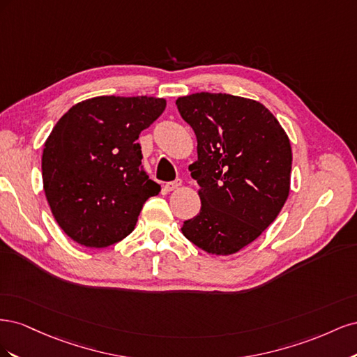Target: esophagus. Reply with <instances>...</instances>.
<instances>
[{"label":"esophagus","mask_w":357,"mask_h":357,"mask_svg":"<svg viewBox=\"0 0 357 357\" xmlns=\"http://www.w3.org/2000/svg\"><path fill=\"white\" fill-rule=\"evenodd\" d=\"M181 185V181L180 180H174V181H168L167 185L164 186V189L167 190V192H171V190H176L178 186Z\"/></svg>","instance_id":"obj_1"}]
</instances>
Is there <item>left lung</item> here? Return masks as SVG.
<instances>
[{
  "label": "left lung",
  "instance_id": "left-lung-1",
  "mask_svg": "<svg viewBox=\"0 0 357 357\" xmlns=\"http://www.w3.org/2000/svg\"><path fill=\"white\" fill-rule=\"evenodd\" d=\"M198 139L189 167L201 210L181 232L211 255H232L255 241L289 195L291 150L284 129L261 102L201 92L176 101Z\"/></svg>",
  "mask_w": 357,
  "mask_h": 357
}]
</instances>
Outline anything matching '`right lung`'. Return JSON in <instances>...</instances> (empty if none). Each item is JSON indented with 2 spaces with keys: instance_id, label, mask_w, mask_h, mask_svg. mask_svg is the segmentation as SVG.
<instances>
[{
  "instance_id": "add662e5",
  "label": "right lung",
  "mask_w": 357,
  "mask_h": 357,
  "mask_svg": "<svg viewBox=\"0 0 357 357\" xmlns=\"http://www.w3.org/2000/svg\"><path fill=\"white\" fill-rule=\"evenodd\" d=\"M165 105L152 96H96L71 107L52 129L43 186L58 225L75 243L102 248L123 240L143 204L159 193L137 139Z\"/></svg>"
}]
</instances>
